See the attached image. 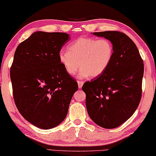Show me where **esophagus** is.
Returning <instances> with one entry per match:
<instances>
[{
  "instance_id": "esophagus-1",
  "label": "esophagus",
  "mask_w": 156,
  "mask_h": 156,
  "mask_svg": "<svg viewBox=\"0 0 156 156\" xmlns=\"http://www.w3.org/2000/svg\"><path fill=\"white\" fill-rule=\"evenodd\" d=\"M83 84V81H78V86H79V88H81Z\"/></svg>"
}]
</instances>
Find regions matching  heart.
<instances>
[{"mask_svg":"<svg viewBox=\"0 0 156 156\" xmlns=\"http://www.w3.org/2000/svg\"><path fill=\"white\" fill-rule=\"evenodd\" d=\"M114 54V45L110 40L81 37L72 42L68 50H61L58 57L69 75H75L81 66L78 76L83 79L102 75L111 64Z\"/></svg>","mask_w":156,"mask_h":156,"instance_id":"heart-1","label":"heart"}]
</instances>
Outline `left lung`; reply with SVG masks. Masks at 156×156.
<instances>
[{
  "instance_id": "obj_1",
  "label": "left lung",
  "mask_w": 156,
  "mask_h": 156,
  "mask_svg": "<svg viewBox=\"0 0 156 156\" xmlns=\"http://www.w3.org/2000/svg\"><path fill=\"white\" fill-rule=\"evenodd\" d=\"M112 42L114 57L109 68L82 86L90 118L100 127L115 128L130 118L142 98L144 63L136 44L119 31L95 32Z\"/></svg>"
}]
</instances>
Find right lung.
<instances>
[{
    "label": "right lung",
    "instance_id": "add662e5",
    "mask_svg": "<svg viewBox=\"0 0 156 156\" xmlns=\"http://www.w3.org/2000/svg\"><path fill=\"white\" fill-rule=\"evenodd\" d=\"M70 39L66 33L37 31L21 42L10 68L14 103L28 122L48 130L66 119L75 80L59 61L62 47Z\"/></svg>",
    "mask_w": 156,
    "mask_h": 156
}]
</instances>
